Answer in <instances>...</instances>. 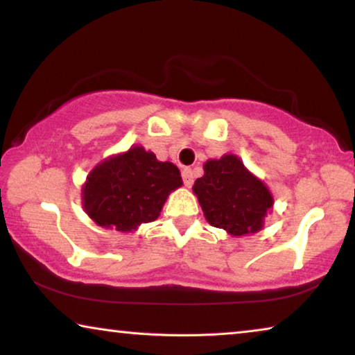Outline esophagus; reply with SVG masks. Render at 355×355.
I'll list each match as a JSON object with an SVG mask.
<instances>
[{"mask_svg":"<svg viewBox=\"0 0 355 355\" xmlns=\"http://www.w3.org/2000/svg\"><path fill=\"white\" fill-rule=\"evenodd\" d=\"M182 177H183V183L187 188H191V184L194 182V175H193V171L191 168H183L182 172Z\"/></svg>","mask_w":355,"mask_h":355,"instance_id":"1","label":"esophagus"}]
</instances>
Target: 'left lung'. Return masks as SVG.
<instances>
[{
    "instance_id": "obj_1",
    "label": "left lung",
    "mask_w": 355,
    "mask_h": 355,
    "mask_svg": "<svg viewBox=\"0 0 355 355\" xmlns=\"http://www.w3.org/2000/svg\"><path fill=\"white\" fill-rule=\"evenodd\" d=\"M193 191L205 220L236 237L260 231L274 204L266 184L234 155L205 162L204 175L196 180Z\"/></svg>"
}]
</instances>
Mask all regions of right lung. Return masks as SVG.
I'll list each match as a JSON object with an SVG mask.
<instances>
[{"label":"right lung","instance_id":"add662e5","mask_svg":"<svg viewBox=\"0 0 355 355\" xmlns=\"http://www.w3.org/2000/svg\"><path fill=\"white\" fill-rule=\"evenodd\" d=\"M182 184L175 164L134 146L92 168L83 187V207L98 226L134 231L155 221L168 194Z\"/></svg>","mask_w":355,"mask_h":355}]
</instances>
